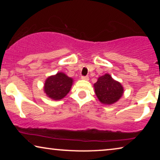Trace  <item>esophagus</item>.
Listing matches in <instances>:
<instances>
[{"label":"esophagus","mask_w":160,"mask_h":160,"mask_svg":"<svg viewBox=\"0 0 160 160\" xmlns=\"http://www.w3.org/2000/svg\"><path fill=\"white\" fill-rule=\"evenodd\" d=\"M82 79H83V80H89V76H82Z\"/></svg>","instance_id":"esophagus-1"}]
</instances>
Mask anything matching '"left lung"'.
<instances>
[{
  "label": "left lung",
  "mask_w": 160,
  "mask_h": 160,
  "mask_svg": "<svg viewBox=\"0 0 160 160\" xmlns=\"http://www.w3.org/2000/svg\"><path fill=\"white\" fill-rule=\"evenodd\" d=\"M95 94L102 103L111 105L117 102L123 94V87L119 82L113 80L109 74L98 78L94 84Z\"/></svg>",
  "instance_id": "left-lung-1"
}]
</instances>
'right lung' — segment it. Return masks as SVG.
<instances>
[{"instance_id":"right-lung-1","label":"right lung","mask_w":160,"mask_h":160,"mask_svg":"<svg viewBox=\"0 0 160 160\" xmlns=\"http://www.w3.org/2000/svg\"><path fill=\"white\" fill-rule=\"evenodd\" d=\"M73 79L63 73H58L46 80L44 92L48 97L54 100H60L71 90Z\"/></svg>"}]
</instances>
